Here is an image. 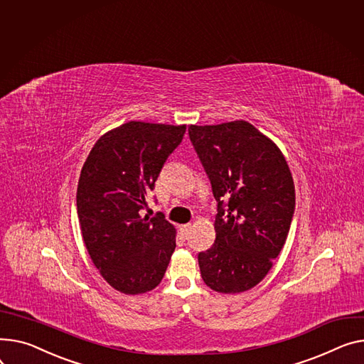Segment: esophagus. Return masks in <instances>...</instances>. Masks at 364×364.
I'll return each instance as SVG.
<instances>
[{"label":"esophagus","instance_id":"esophagus-1","mask_svg":"<svg viewBox=\"0 0 364 364\" xmlns=\"http://www.w3.org/2000/svg\"><path fill=\"white\" fill-rule=\"evenodd\" d=\"M190 230H191V224H184V225L180 227V232H181L183 237H187L188 232H190Z\"/></svg>","mask_w":364,"mask_h":364}]
</instances>
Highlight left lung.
I'll list each match as a JSON object with an SVG mask.
<instances>
[{
    "instance_id": "1",
    "label": "left lung",
    "mask_w": 364,
    "mask_h": 364,
    "mask_svg": "<svg viewBox=\"0 0 364 364\" xmlns=\"http://www.w3.org/2000/svg\"><path fill=\"white\" fill-rule=\"evenodd\" d=\"M218 202L215 243L198 256L205 284L243 293L272 268L291 225L294 181L277 144L247 121L190 126Z\"/></svg>"
}]
</instances>
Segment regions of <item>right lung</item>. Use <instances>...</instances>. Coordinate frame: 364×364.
I'll return each instance as SVG.
<instances>
[{
  "label": "right lung",
  "instance_id": "obj_1",
  "mask_svg": "<svg viewBox=\"0 0 364 364\" xmlns=\"http://www.w3.org/2000/svg\"><path fill=\"white\" fill-rule=\"evenodd\" d=\"M184 133L186 126L129 121L101 136L82 168L76 202L85 246L104 279L124 294L154 289L174 253L176 228L141 209Z\"/></svg>",
  "mask_w": 364,
  "mask_h": 364
}]
</instances>
